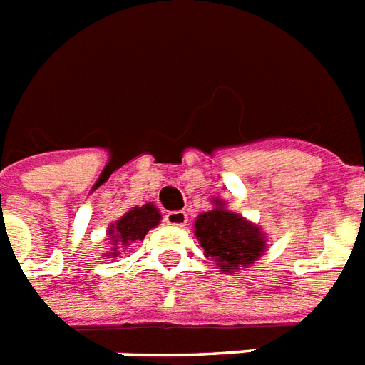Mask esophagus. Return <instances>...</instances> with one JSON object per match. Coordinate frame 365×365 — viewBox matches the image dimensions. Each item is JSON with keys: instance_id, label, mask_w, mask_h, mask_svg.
Listing matches in <instances>:
<instances>
[{"instance_id": "1", "label": "esophagus", "mask_w": 365, "mask_h": 365, "mask_svg": "<svg viewBox=\"0 0 365 365\" xmlns=\"http://www.w3.org/2000/svg\"><path fill=\"white\" fill-rule=\"evenodd\" d=\"M166 225H172V227H183V225H187V214L183 210H174L168 212L165 216Z\"/></svg>"}]
</instances>
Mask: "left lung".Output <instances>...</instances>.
<instances>
[{"instance_id":"left-lung-1","label":"left lung","mask_w":365,"mask_h":365,"mask_svg":"<svg viewBox=\"0 0 365 365\" xmlns=\"http://www.w3.org/2000/svg\"><path fill=\"white\" fill-rule=\"evenodd\" d=\"M214 208L195 222V237L206 257L216 261L223 272H237L254 265L265 254L267 239L259 225L227 210L222 199H214Z\"/></svg>"}]
</instances>
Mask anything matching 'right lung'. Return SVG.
Wrapping results in <instances>:
<instances>
[{"mask_svg": "<svg viewBox=\"0 0 365 365\" xmlns=\"http://www.w3.org/2000/svg\"><path fill=\"white\" fill-rule=\"evenodd\" d=\"M160 222V214L157 210V206L148 202L143 206H134L132 210H128L125 216H121L115 223H111L108 229L110 235V244L113 246L110 254H106V257H117L119 255V248H126L128 244L136 242V240H143V237L149 233V229L157 227Z\"/></svg>", "mask_w": 365, "mask_h": 365, "instance_id": "1", "label": "right lung"}]
</instances>
